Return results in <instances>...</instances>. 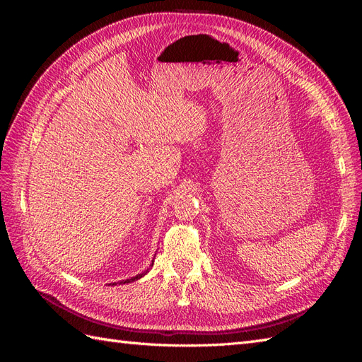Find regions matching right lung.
<instances>
[{
    "label": "right lung",
    "instance_id": "right-lung-1",
    "mask_svg": "<svg viewBox=\"0 0 362 362\" xmlns=\"http://www.w3.org/2000/svg\"><path fill=\"white\" fill-rule=\"evenodd\" d=\"M139 278H141V275H137L136 278H133V279H127V281H124L122 284H125V282H131V281H136V279H139Z\"/></svg>",
    "mask_w": 362,
    "mask_h": 362
}]
</instances>
